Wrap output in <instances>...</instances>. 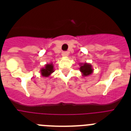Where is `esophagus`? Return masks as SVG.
<instances>
[{"label": "esophagus", "instance_id": "1", "mask_svg": "<svg viewBox=\"0 0 131 131\" xmlns=\"http://www.w3.org/2000/svg\"><path fill=\"white\" fill-rule=\"evenodd\" d=\"M62 55L63 56H64V57H67V56H68V55H69V53H68L67 51H63V52L62 53Z\"/></svg>", "mask_w": 131, "mask_h": 131}]
</instances>
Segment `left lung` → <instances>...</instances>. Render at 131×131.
I'll return each instance as SVG.
<instances>
[{"label":"left lung","mask_w":131,"mask_h":131,"mask_svg":"<svg viewBox=\"0 0 131 131\" xmlns=\"http://www.w3.org/2000/svg\"><path fill=\"white\" fill-rule=\"evenodd\" d=\"M80 71L82 72V75L84 77L91 75L93 73V69L92 68V65L88 63H82L80 64Z\"/></svg>","instance_id":"left-lung-1"}]
</instances>
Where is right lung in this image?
I'll return each mask as SVG.
<instances>
[{"instance_id":"add662e5","label":"right lung","mask_w":131,"mask_h":131,"mask_svg":"<svg viewBox=\"0 0 131 131\" xmlns=\"http://www.w3.org/2000/svg\"><path fill=\"white\" fill-rule=\"evenodd\" d=\"M53 71L54 70H53V64H45L43 68H42L41 69V74L43 77L47 78V77H49Z\"/></svg>"}]
</instances>
